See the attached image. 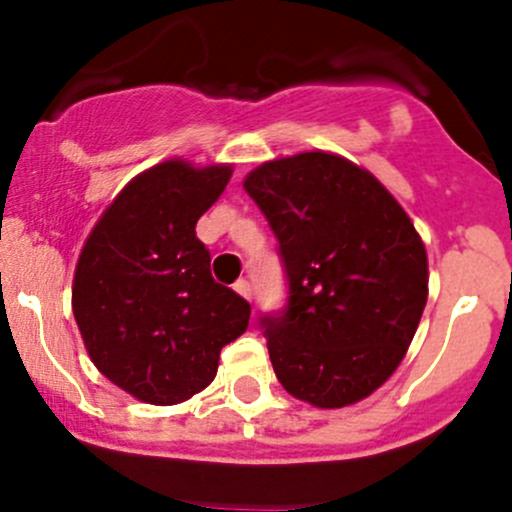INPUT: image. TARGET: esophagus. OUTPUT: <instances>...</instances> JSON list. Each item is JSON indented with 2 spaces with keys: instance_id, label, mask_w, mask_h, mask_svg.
<instances>
[{
  "instance_id": "34e87169",
  "label": "esophagus",
  "mask_w": 512,
  "mask_h": 512,
  "mask_svg": "<svg viewBox=\"0 0 512 512\" xmlns=\"http://www.w3.org/2000/svg\"><path fill=\"white\" fill-rule=\"evenodd\" d=\"M232 289H235V292L240 294V297L252 299V287H250V282H247V280H237L235 285H232Z\"/></svg>"
}]
</instances>
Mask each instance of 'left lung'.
<instances>
[{"label": "left lung", "instance_id": "8db88e82", "mask_svg": "<svg viewBox=\"0 0 512 512\" xmlns=\"http://www.w3.org/2000/svg\"><path fill=\"white\" fill-rule=\"evenodd\" d=\"M245 190L287 277L285 307L260 317L277 379L319 409L366 399L401 364L426 307L414 223L369 170L322 151L262 163Z\"/></svg>", "mask_w": 512, "mask_h": 512}]
</instances>
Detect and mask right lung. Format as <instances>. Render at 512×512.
<instances>
[{"mask_svg": "<svg viewBox=\"0 0 512 512\" xmlns=\"http://www.w3.org/2000/svg\"><path fill=\"white\" fill-rule=\"evenodd\" d=\"M230 165L165 160L133 178L101 215L74 275V317L106 379L170 406L218 374L220 349L250 322V304L210 275L195 235L223 195Z\"/></svg>", "mask_w": 512, "mask_h": 512, "instance_id": "1", "label": "right lung"}]
</instances>
